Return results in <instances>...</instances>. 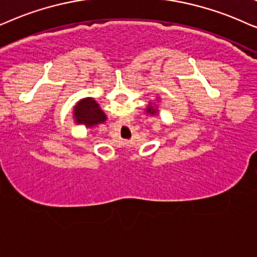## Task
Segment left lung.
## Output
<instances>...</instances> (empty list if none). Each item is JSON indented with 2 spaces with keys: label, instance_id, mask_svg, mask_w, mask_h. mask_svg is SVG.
<instances>
[{
  "label": "left lung",
  "instance_id": "8db88e82",
  "mask_svg": "<svg viewBox=\"0 0 257 257\" xmlns=\"http://www.w3.org/2000/svg\"><path fill=\"white\" fill-rule=\"evenodd\" d=\"M160 101H161V98L159 96H156L155 103H154V102H153V103H152V102H149L148 107L146 108L147 114H150V116H155V115L159 114L160 107H159V105H156V102H157V103H160Z\"/></svg>",
  "mask_w": 257,
  "mask_h": 257
}]
</instances>
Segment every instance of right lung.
I'll use <instances>...</instances> for the list:
<instances>
[{
  "label": "right lung",
  "instance_id": "add662e5",
  "mask_svg": "<svg viewBox=\"0 0 257 257\" xmlns=\"http://www.w3.org/2000/svg\"><path fill=\"white\" fill-rule=\"evenodd\" d=\"M74 123L84 125L85 128H94L107 121V115L94 98L85 97L76 102L73 109Z\"/></svg>",
  "mask_w": 257,
  "mask_h": 257
}]
</instances>
